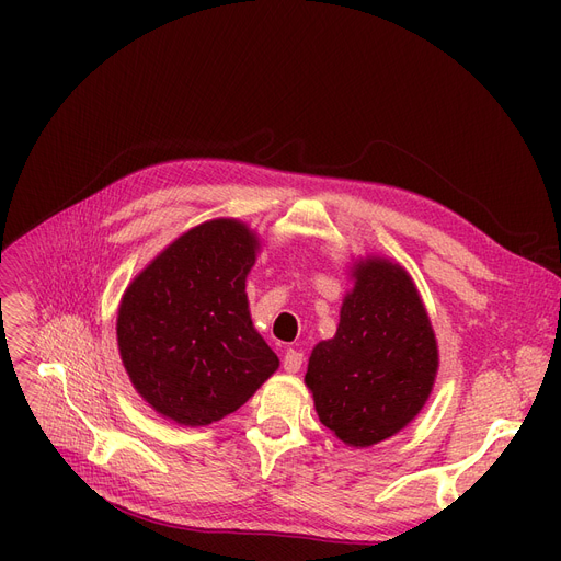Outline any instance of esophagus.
<instances>
[{
	"label": "esophagus",
	"instance_id": "esophagus-1",
	"mask_svg": "<svg viewBox=\"0 0 561 561\" xmlns=\"http://www.w3.org/2000/svg\"><path fill=\"white\" fill-rule=\"evenodd\" d=\"M302 362H305V355H302L300 350H286L284 370L286 373H298L302 368Z\"/></svg>",
	"mask_w": 561,
	"mask_h": 561
}]
</instances>
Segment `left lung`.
Masks as SVG:
<instances>
[{
	"instance_id": "1",
	"label": "left lung",
	"mask_w": 561,
	"mask_h": 561,
	"mask_svg": "<svg viewBox=\"0 0 561 561\" xmlns=\"http://www.w3.org/2000/svg\"><path fill=\"white\" fill-rule=\"evenodd\" d=\"M355 277L336 336L313 347L305 381L320 423L343 444L366 448L423 409L438 355L430 318L400 265L368 259Z\"/></svg>"
}]
</instances>
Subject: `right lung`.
Masks as SVG:
<instances>
[{
    "label": "right lung",
    "mask_w": 561,
    "mask_h": 561,
    "mask_svg": "<svg viewBox=\"0 0 561 561\" xmlns=\"http://www.w3.org/2000/svg\"><path fill=\"white\" fill-rule=\"evenodd\" d=\"M256 236L236 220L180 236L125 290L117 345L136 391L180 425H209L254 396L279 359L252 328Z\"/></svg>",
    "instance_id": "add662e5"
}]
</instances>
